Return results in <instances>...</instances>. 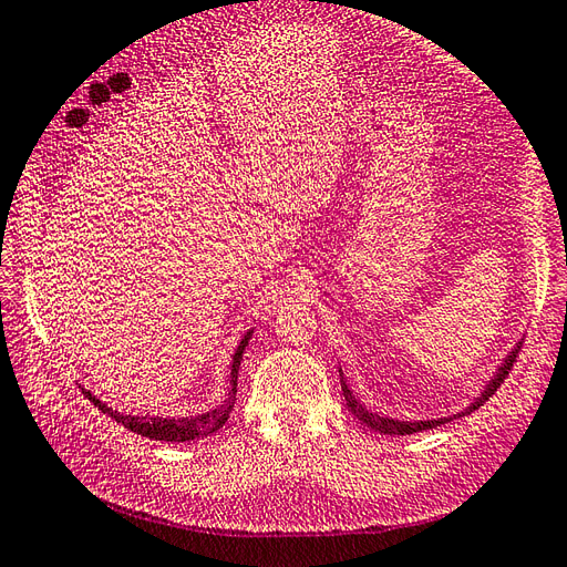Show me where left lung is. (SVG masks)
Segmentation results:
<instances>
[{"label":"left lung","instance_id":"1","mask_svg":"<svg viewBox=\"0 0 567 567\" xmlns=\"http://www.w3.org/2000/svg\"><path fill=\"white\" fill-rule=\"evenodd\" d=\"M522 349V342L514 347L509 354L505 357V361L499 363L497 367V371H495V375L493 379L487 381V385H485V390L481 395H477L468 408L465 410H461L458 414H451V417H436V420H412V422H405V420H393V417H381L379 412H371V410H367L361 405V402L354 398V393H351V388H349V383L344 381V373H342V369H339V375H342V393H344V400H347V408L354 412V417L359 420V422H363L367 426H371L373 432H381V434H414V432H424V430H434V426H439V424H446V422H451V420H456V417H461V414H471L473 410H477L483 405V402L489 398V395H495V390L499 388V383L507 379V373L512 371V367H514V359H517V351Z\"/></svg>","mask_w":567,"mask_h":567}]
</instances>
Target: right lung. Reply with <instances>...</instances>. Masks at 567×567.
<instances>
[{
	"instance_id": "add662e5",
	"label": "right lung",
	"mask_w": 567,
	"mask_h": 567,
	"mask_svg": "<svg viewBox=\"0 0 567 567\" xmlns=\"http://www.w3.org/2000/svg\"><path fill=\"white\" fill-rule=\"evenodd\" d=\"M249 337H251V330L245 332V337L240 339V344H237L233 354L228 398L204 414H194V417H141V414H123L118 410L109 408L106 402L94 398L90 390H84V395L90 398L104 414H111V420L121 422L125 430L147 439H155V442H194V439H204L213 432H218L230 417V410L235 408V395H237V371H240V361L245 354V347L249 344Z\"/></svg>"
}]
</instances>
